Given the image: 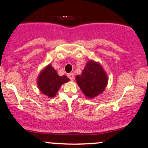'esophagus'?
<instances>
[{
  "label": "esophagus",
  "instance_id": "esophagus-1",
  "mask_svg": "<svg viewBox=\"0 0 148 148\" xmlns=\"http://www.w3.org/2000/svg\"><path fill=\"white\" fill-rule=\"evenodd\" d=\"M68 77L70 78L71 80H74V74H73V73H70V74H68Z\"/></svg>",
  "mask_w": 148,
  "mask_h": 148
}]
</instances>
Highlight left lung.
<instances>
[{
    "instance_id": "obj_1",
    "label": "left lung",
    "mask_w": 148,
    "mask_h": 148,
    "mask_svg": "<svg viewBox=\"0 0 148 148\" xmlns=\"http://www.w3.org/2000/svg\"><path fill=\"white\" fill-rule=\"evenodd\" d=\"M76 80L84 95L90 99L103 92L108 82V76L102 66L92 60L86 63L81 75L76 76Z\"/></svg>"
}]
</instances>
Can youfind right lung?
Masks as SVG:
<instances>
[{"label":"right lung","instance_id":"obj_1","mask_svg":"<svg viewBox=\"0 0 148 148\" xmlns=\"http://www.w3.org/2000/svg\"><path fill=\"white\" fill-rule=\"evenodd\" d=\"M68 81L70 79L66 76H59L56 70L49 64L40 72L37 84L43 94L49 97H54L61 86Z\"/></svg>","mask_w":148,"mask_h":148}]
</instances>
